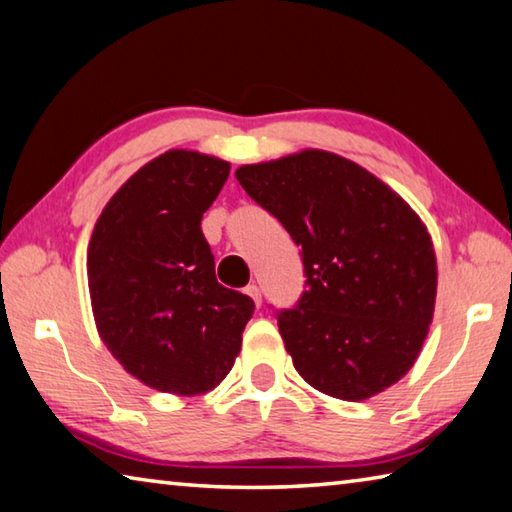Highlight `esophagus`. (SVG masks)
<instances>
[{"label": "esophagus", "instance_id": "esophagus-1", "mask_svg": "<svg viewBox=\"0 0 512 512\" xmlns=\"http://www.w3.org/2000/svg\"><path fill=\"white\" fill-rule=\"evenodd\" d=\"M246 293H248L250 297H253V300H255V304H257V306L262 304V291H259V286H257L255 282L246 286Z\"/></svg>", "mask_w": 512, "mask_h": 512}]
</instances>
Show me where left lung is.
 Wrapping results in <instances>:
<instances>
[{
    "mask_svg": "<svg viewBox=\"0 0 512 512\" xmlns=\"http://www.w3.org/2000/svg\"><path fill=\"white\" fill-rule=\"evenodd\" d=\"M300 246L304 291L277 327L311 387L365 401L401 380L430 329L432 239L416 212L360 165L304 150L235 172Z\"/></svg>",
    "mask_w": 512,
    "mask_h": 512,
    "instance_id": "left-lung-1",
    "label": "left lung"
}]
</instances>
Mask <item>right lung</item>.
Masks as SVG:
<instances>
[{
  "label": "right lung",
  "instance_id": "1",
  "mask_svg": "<svg viewBox=\"0 0 512 512\" xmlns=\"http://www.w3.org/2000/svg\"><path fill=\"white\" fill-rule=\"evenodd\" d=\"M230 165L170 150L143 165L102 210L87 275L102 342L159 392L203 394L235 365L253 318L248 295L221 286L201 217Z\"/></svg>",
  "mask_w": 512,
  "mask_h": 512
}]
</instances>
